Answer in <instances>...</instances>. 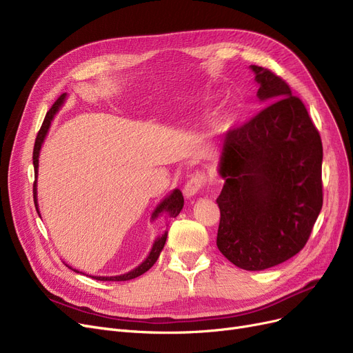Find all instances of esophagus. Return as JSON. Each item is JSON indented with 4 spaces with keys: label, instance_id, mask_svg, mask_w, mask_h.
Here are the masks:
<instances>
[{
    "label": "esophagus",
    "instance_id": "1",
    "mask_svg": "<svg viewBox=\"0 0 353 353\" xmlns=\"http://www.w3.org/2000/svg\"><path fill=\"white\" fill-rule=\"evenodd\" d=\"M205 183H206L205 173H201V172L193 173L190 176V179L188 180V183L184 184V188H183L184 196H186V197H193L203 186H205Z\"/></svg>",
    "mask_w": 353,
    "mask_h": 353
}]
</instances>
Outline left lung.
Segmentation results:
<instances>
[{"mask_svg": "<svg viewBox=\"0 0 353 353\" xmlns=\"http://www.w3.org/2000/svg\"><path fill=\"white\" fill-rule=\"evenodd\" d=\"M250 68L256 96L268 105L223 137L216 243L237 268L263 270L286 262L307 242L323 203V148L289 84L268 68Z\"/></svg>", "mask_w": 353, "mask_h": 353, "instance_id": "left-lung-1", "label": "left lung"}]
</instances>
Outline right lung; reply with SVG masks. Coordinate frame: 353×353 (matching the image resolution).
I'll return each mask as SVG.
<instances>
[{
	"instance_id": "1",
	"label": "right lung",
	"mask_w": 353,
	"mask_h": 353,
	"mask_svg": "<svg viewBox=\"0 0 353 353\" xmlns=\"http://www.w3.org/2000/svg\"><path fill=\"white\" fill-rule=\"evenodd\" d=\"M64 100H65V94H61V96L57 99V101H55V103L51 105V108L47 111L46 119H44V121H43V125H41V128H40L39 134H37L35 144H34L32 164H34V177H35V181H34V186H32V194H34V203H35L37 213H40V212H39V205H37V174H39V156H40V150H41V144H43V141H44V139H46V136H47V132H48V128H50V125H51V121H52L54 116L57 114V111H59L60 107L63 105ZM183 205H184L183 194H181V192H180L179 189H176L170 196H167V197L160 203V205L156 208V210H154L153 214H152V219L154 220V219H156L160 213H163V212H165L170 217H176V216L180 213V210L183 209ZM165 239H167V232H164V234H161L160 237H157V239L154 240L152 252L148 253L145 261H144L140 266H137L136 269H133L132 272L120 274V276H110V277H107V276H91V277H92V279H96V281H111V282L130 281V279H134V277H139L140 274L145 273L148 269H150V268L156 263V261H157L159 256H160V252H161L163 248H164ZM72 270H74V269H72ZM74 272L80 273L79 270H74Z\"/></svg>"
}]
</instances>
